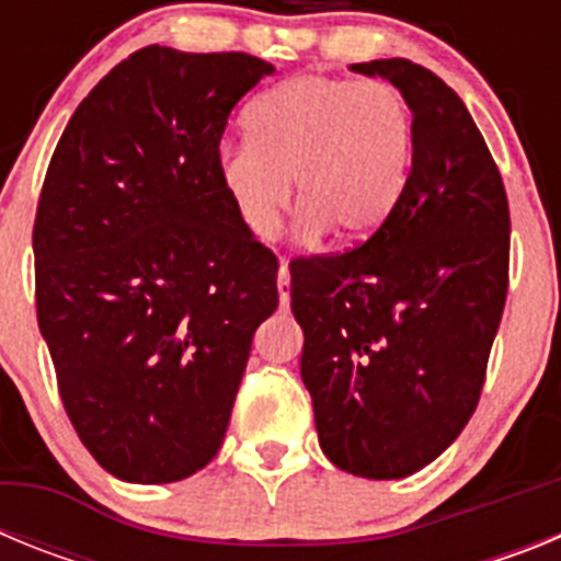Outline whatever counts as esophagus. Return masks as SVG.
<instances>
[{
  "label": "esophagus",
  "mask_w": 561,
  "mask_h": 561,
  "mask_svg": "<svg viewBox=\"0 0 561 561\" xmlns=\"http://www.w3.org/2000/svg\"><path fill=\"white\" fill-rule=\"evenodd\" d=\"M289 261H280V270H277V295H280V306H284V309H289Z\"/></svg>",
  "instance_id": "1"
}]
</instances>
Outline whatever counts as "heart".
Masks as SVG:
<instances>
[{
	"mask_svg": "<svg viewBox=\"0 0 561 561\" xmlns=\"http://www.w3.org/2000/svg\"><path fill=\"white\" fill-rule=\"evenodd\" d=\"M413 168V117L390 83L304 72L247 108V140L216 151V176L247 232L270 238L289 202L297 230L359 244L399 205Z\"/></svg>",
	"mask_w": 561,
	"mask_h": 561,
	"instance_id": "b5f03b06",
	"label": "heart"
}]
</instances>
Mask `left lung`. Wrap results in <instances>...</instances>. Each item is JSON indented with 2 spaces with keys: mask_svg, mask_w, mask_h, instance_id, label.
Here are the masks:
<instances>
[{
  "mask_svg": "<svg viewBox=\"0 0 561 561\" xmlns=\"http://www.w3.org/2000/svg\"><path fill=\"white\" fill-rule=\"evenodd\" d=\"M413 112V168L362 247L291 264L300 376L320 449L342 472L399 480L433 463L478 408L508 289V199L483 134L435 72L351 64Z\"/></svg>",
  "mask_w": 561,
  "mask_h": 561,
  "instance_id": "obj_1",
  "label": "left lung"
}]
</instances>
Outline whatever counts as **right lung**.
Returning <instances> with one entry per match:
<instances>
[{"instance_id": "add662e5", "label": "right lung", "mask_w": 561, "mask_h": 561, "mask_svg": "<svg viewBox=\"0 0 561 561\" xmlns=\"http://www.w3.org/2000/svg\"><path fill=\"white\" fill-rule=\"evenodd\" d=\"M275 67L142 47L69 117L38 199V329L83 447L126 483L221 449L277 257L216 176L232 106Z\"/></svg>"}]
</instances>
